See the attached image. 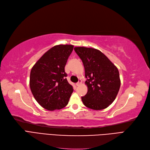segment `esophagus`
<instances>
[{
  "instance_id": "esophagus-1",
  "label": "esophagus",
  "mask_w": 150,
  "mask_h": 150,
  "mask_svg": "<svg viewBox=\"0 0 150 150\" xmlns=\"http://www.w3.org/2000/svg\"><path fill=\"white\" fill-rule=\"evenodd\" d=\"M81 83H82V80H81V79H79L78 82L76 83V86H79Z\"/></svg>"
}]
</instances>
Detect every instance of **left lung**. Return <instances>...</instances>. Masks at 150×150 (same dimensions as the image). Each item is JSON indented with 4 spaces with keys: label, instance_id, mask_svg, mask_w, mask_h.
Instances as JSON below:
<instances>
[{
    "label": "left lung",
    "instance_id": "1",
    "mask_svg": "<svg viewBox=\"0 0 150 150\" xmlns=\"http://www.w3.org/2000/svg\"><path fill=\"white\" fill-rule=\"evenodd\" d=\"M85 69L88 93L81 99L84 105L94 110L105 109L115 101L121 81L117 68L98 49L76 47Z\"/></svg>",
    "mask_w": 150,
    "mask_h": 150
}]
</instances>
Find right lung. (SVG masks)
<instances>
[{
    "label": "right lung",
    "mask_w": 150,
    "mask_h": 150,
    "mask_svg": "<svg viewBox=\"0 0 150 150\" xmlns=\"http://www.w3.org/2000/svg\"><path fill=\"white\" fill-rule=\"evenodd\" d=\"M72 45H57L44 54L32 68L30 88L35 99L46 110L64 108L73 92L64 67L73 50Z\"/></svg>",
    "instance_id": "right-lung-1"
}]
</instances>
